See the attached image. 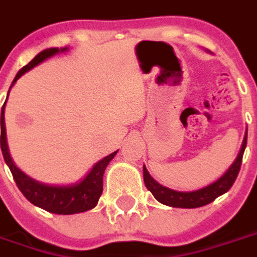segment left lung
<instances>
[{"instance_id":"left-lung-1","label":"left lung","mask_w":257,"mask_h":257,"mask_svg":"<svg viewBox=\"0 0 257 257\" xmlns=\"http://www.w3.org/2000/svg\"><path fill=\"white\" fill-rule=\"evenodd\" d=\"M246 139H247V129L243 142H242L241 150L236 156L235 161L231 164L228 170L225 171V174L217 179L216 182L204 186L202 189L192 192H179L170 189L167 186H163L159 184L154 178H152V175L149 174L146 170V167L143 166V179H145V185L149 191L153 193V196L159 200L160 203L171 206V207H181V209H196V207H202L206 204L211 203L214 199L218 196H221L222 193L228 192L231 189V186L234 185L235 179L239 174L242 164V157H243V152L246 147Z\"/></svg>"}]
</instances>
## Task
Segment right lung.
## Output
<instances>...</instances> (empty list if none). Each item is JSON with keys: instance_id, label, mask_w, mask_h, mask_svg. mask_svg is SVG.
<instances>
[{"instance_id": "1", "label": "right lung", "mask_w": 257, "mask_h": 257, "mask_svg": "<svg viewBox=\"0 0 257 257\" xmlns=\"http://www.w3.org/2000/svg\"><path fill=\"white\" fill-rule=\"evenodd\" d=\"M68 47L65 48H47L44 51H41L36 55L33 60L29 62L28 65H25L16 73L15 79L12 82L11 87L14 86L18 79L22 76L23 73L30 71L32 68L41 64L43 61H46L50 57H53L55 54L64 53ZM10 87V90H11ZM10 94V91H8ZM7 103V100H5ZM5 104L1 108V138L0 145L3 150V156L7 166L10 167L12 177L15 179L16 185L19 188V191L22 192L23 196L28 199L30 203H33L37 207L47 210L54 214H75V213H83L87 210H91L96 207L98 199L103 193V175L105 168L108 166L111 160L114 159L116 152L108 154L107 157H104L100 161H97L90 172L86 175L82 181H79L76 184L72 185H47L41 184L36 179L28 177L25 172H22L18 167L14 164V161L11 159L10 150H8V143H7V132H5Z\"/></svg>"}]
</instances>
